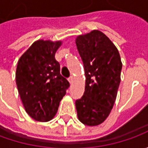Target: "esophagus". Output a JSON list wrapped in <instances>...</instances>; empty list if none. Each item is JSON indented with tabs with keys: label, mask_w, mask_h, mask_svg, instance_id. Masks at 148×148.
Segmentation results:
<instances>
[{
	"label": "esophagus",
	"mask_w": 148,
	"mask_h": 148,
	"mask_svg": "<svg viewBox=\"0 0 148 148\" xmlns=\"http://www.w3.org/2000/svg\"><path fill=\"white\" fill-rule=\"evenodd\" d=\"M73 80H74V77H73V76H71V77L68 78V81H69V82L70 83H72Z\"/></svg>",
	"instance_id": "1"
}]
</instances>
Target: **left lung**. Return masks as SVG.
Here are the masks:
<instances>
[{
  "mask_svg": "<svg viewBox=\"0 0 148 148\" xmlns=\"http://www.w3.org/2000/svg\"><path fill=\"white\" fill-rule=\"evenodd\" d=\"M76 44L85 69L86 86L76 100L77 116L87 126H96L110 114L120 84L122 62L111 40L99 30L79 35Z\"/></svg>",
  "mask_w": 148,
  "mask_h": 148,
  "instance_id": "obj_1",
  "label": "left lung"
}]
</instances>
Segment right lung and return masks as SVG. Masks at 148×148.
Masks as SVG:
<instances>
[{
  "label": "right lung",
  "mask_w": 148,
  "mask_h": 148,
  "mask_svg": "<svg viewBox=\"0 0 148 148\" xmlns=\"http://www.w3.org/2000/svg\"><path fill=\"white\" fill-rule=\"evenodd\" d=\"M62 41L38 40L19 59L15 79L26 113L34 120H51L70 86L60 74L55 53Z\"/></svg>",
  "instance_id": "obj_1"
}]
</instances>
